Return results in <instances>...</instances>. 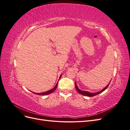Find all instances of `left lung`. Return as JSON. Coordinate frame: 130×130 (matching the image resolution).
Segmentation results:
<instances>
[{"mask_svg": "<svg viewBox=\"0 0 130 130\" xmlns=\"http://www.w3.org/2000/svg\"><path fill=\"white\" fill-rule=\"evenodd\" d=\"M111 81H109L108 84L107 86H106L105 88H104L102 90H100V91L97 92H96V93H90V92H87V91H84V90H82L80 89L79 88H78V87H77V84H76V81H75V85L76 89L77 90V92H78V93H80V94H82V95H85V96H95V95H97V94H99L102 93L103 92H104V90H105L106 89H107V88L108 87V85H109V83H110V82H111Z\"/></svg>", "mask_w": 130, "mask_h": 130, "instance_id": "8db88e82", "label": "left lung"}]
</instances>
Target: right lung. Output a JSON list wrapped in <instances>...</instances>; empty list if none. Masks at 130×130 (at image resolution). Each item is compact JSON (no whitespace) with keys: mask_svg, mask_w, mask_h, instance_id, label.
Masks as SVG:
<instances>
[{"mask_svg":"<svg viewBox=\"0 0 130 130\" xmlns=\"http://www.w3.org/2000/svg\"><path fill=\"white\" fill-rule=\"evenodd\" d=\"M61 76H62V74L60 75V78H59V79H60V78H61ZM58 82H57L56 85H55V87H54V88H53L52 89H51L50 90H48V91L44 92H42V93H35V92H32V93H35V94H38V95H48V94H51L52 93L54 92L55 91V89H56V88H57V87Z\"/></svg>","mask_w":130,"mask_h":130,"instance_id":"add662e5","label":"right lung"}]
</instances>
